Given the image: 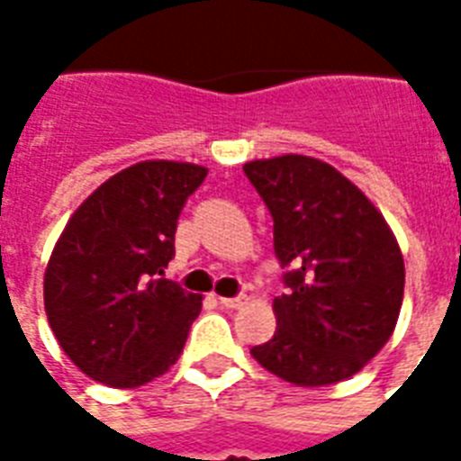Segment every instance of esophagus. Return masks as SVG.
Instances as JSON below:
<instances>
[{"instance_id": "1", "label": "esophagus", "mask_w": 461, "mask_h": 461, "mask_svg": "<svg viewBox=\"0 0 461 461\" xmlns=\"http://www.w3.org/2000/svg\"><path fill=\"white\" fill-rule=\"evenodd\" d=\"M220 303H222L224 308H239L244 306V296H234V299H230V296H220Z\"/></svg>"}]
</instances>
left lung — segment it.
<instances>
[{
	"label": "left lung",
	"instance_id": "left-lung-1",
	"mask_svg": "<svg viewBox=\"0 0 461 461\" xmlns=\"http://www.w3.org/2000/svg\"><path fill=\"white\" fill-rule=\"evenodd\" d=\"M275 222L289 292L275 296L277 330L251 357L296 387L358 373L393 337L404 296V258L390 224L357 184L308 155L244 165Z\"/></svg>",
	"mask_w": 461,
	"mask_h": 461
}]
</instances>
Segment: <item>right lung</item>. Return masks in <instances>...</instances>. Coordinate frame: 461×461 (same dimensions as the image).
Masks as SVG:
<instances>
[{
    "mask_svg": "<svg viewBox=\"0 0 461 461\" xmlns=\"http://www.w3.org/2000/svg\"><path fill=\"white\" fill-rule=\"evenodd\" d=\"M208 167L143 159L68 217L45 267V313L74 366L107 387H140L184 351L201 294L165 280L184 203Z\"/></svg>",
    "mask_w": 461,
    "mask_h": 461,
    "instance_id": "add662e5",
    "label": "right lung"
}]
</instances>
